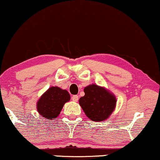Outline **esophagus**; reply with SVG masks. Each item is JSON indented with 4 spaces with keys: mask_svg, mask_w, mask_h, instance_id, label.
<instances>
[{
    "mask_svg": "<svg viewBox=\"0 0 160 160\" xmlns=\"http://www.w3.org/2000/svg\"><path fill=\"white\" fill-rule=\"evenodd\" d=\"M72 101H74V102H77L78 101V99H79V97L78 95H73L72 97Z\"/></svg>",
    "mask_w": 160,
    "mask_h": 160,
    "instance_id": "esophagus-1",
    "label": "esophagus"
}]
</instances>
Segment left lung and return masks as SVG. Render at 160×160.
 I'll return each mask as SVG.
<instances>
[{"instance_id": "left-lung-1", "label": "left lung", "mask_w": 160, "mask_h": 160, "mask_svg": "<svg viewBox=\"0 0 160 160\" xmlns=\"http://www.w3.org/2000/svg\"><path fill=\"white\" fill-rule=\"evenodd\" d=\"M85 95L79 100L86 116L95 122L105 120L114 110L116 99L104 88L92 84L84 88Z\"/></svg>"}]
</instances>
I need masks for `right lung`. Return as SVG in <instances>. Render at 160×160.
<instances>
[{
	"label": "right lung",
	"instance_id": "obj_1",
	"mask_svg": "<svg viewBox=\"0 0 160 160\" xmlns=\"http://www.w3.org/2000/svg\"><path fill=\"white\" fill-rule=\"evenodd\" d=\"M70 98L68 91L52 86L38 100L37 110L44 118L53 119L58 116L63 106Z\"/></svg>",
	"mask_w": 160,
	"mask_h": 160
}]
</instances>
